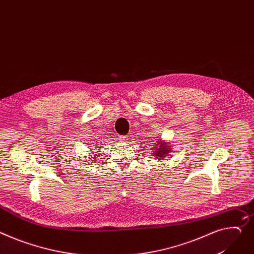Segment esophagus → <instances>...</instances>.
I'll return each mask as SVG.
<instances>
[{
	"mask_svg": "<svg viewBox=\"0 0 254 254\" xmlns=\"http://www.w3.org/2000/svg\"><path fill=\"white\" fill-rule=\"evenodd\" d=\"M119 139H120V141H125V140H127V137L125 135H120L119 136Z\"/></svg>",
	"mask_w": 254,
	"mask_h": 254,
	"instance_id": "esophagus-1",
	"label": "esophagus"
}]
</instances>
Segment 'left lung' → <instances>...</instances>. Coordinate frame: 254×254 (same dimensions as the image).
Returning <instances> with one entry per match:
<instances>
[{
  "instance_id": "8db88e82",
  "label": "left lung",
  "mask_w": 254,
  "mask_h": 254,
  "mask_svg": "<svg viewBox=\"0 0 254 254\" xmlns=\"http://www.w3.org/2000/svg\"><path fill=\"white\" fill-rule=\"evenodd\" d=\"M161 141V140H160ZM158 144H159V147L155 149V151H154V157L155 158H158V159H162L163 157L165 158V157H167V155L170 153V151H171V148H170V146H168L167 144H166V142H158ZM158 144H154V145H158Z\"/></svg>"
}]
</instances>
